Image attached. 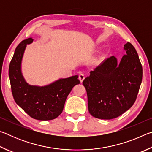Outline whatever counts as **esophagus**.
Returning a JSON list of instances; mask_svg holds the SVG:
<instances>
[{
    "label": "esophagus",
    "instance_id": "obj_1",
    "mask_svg": "<svg viewBox=\"0 0 152 152\" xmlns=\"http://www.w3.org/2000/svg\"><path fill=\"white\" fill-rule=\"evenodd\" d=\"M84 78H85V75H84V74H80V75H79V80H80V82H83Z\"/></svg>",
    "mask_w": 152,
    "mask_h": 152
}]
</instances>
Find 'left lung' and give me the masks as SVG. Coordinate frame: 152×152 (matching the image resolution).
<instances>
[{
  "instance_id": "1",
  "label": "left lung",
  "mask_w": 152,
  "mask_h": 152,
  "mask_svg": "<svg viewBox=\"0 0 152 152\" xmlns=\"http://www.w3.org/2000/svg\"><path fill=\"white\" fill-rule=\"evenodd\" d=\"M126 54L119 65L117 58L106 59L84 80L88 111L101 119L117 118L133 106L142 80L143 70L133 45H124Z\"/></svg>"
}]
</instances>
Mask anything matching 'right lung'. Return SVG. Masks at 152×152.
I'll return each instance as SVG.
<instances>
[{"instance_id": "right-lung-1", "label": "right lung", "mask_w": 152, "mask_h": 152, "mask_svg": "<svg viewBox=\"0 0 152 152\" xmlns=\"http://www.w3.org/2000/svg\"><path fill=\"white\" fill-rule=\"evenodd\" d=\"M33 41L31 38L22 41L15 49L10 63L9 76L12 96L31 117L40 121L52 120L62 113L67 96L80 82L76 75L60 79L45 86L29 85L23 77L20 64L27 44Z\"/></svg>"}]
</instances>
